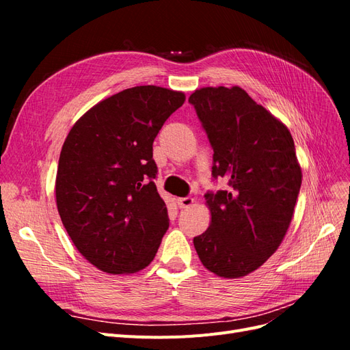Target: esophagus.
Masks as SVG:
<instances>
[{"label":"esophagus","instance_id":"34e87169","mask_svg":"<svg viewBox=\"0 0 350 350\" xmlns=\"http://www.w3.org/2000/svg\"><path fill=\"white\" fill-rule=\"evenodd\" d=\"M176 203H178V206L181 207V208H187V207H189V206H193V203H194V198H191V197L176 198Z\"/></svg>","mask_w":350,"mask_h":350}]
</instances>
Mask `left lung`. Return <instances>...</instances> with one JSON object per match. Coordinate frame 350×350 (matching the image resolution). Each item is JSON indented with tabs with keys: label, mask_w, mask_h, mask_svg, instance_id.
<instances>
[{
	"label": "left lung",
	"mask_w": 350,
	"mask_h": 350,
	"mask_svg": "<svg viewBox=\"0 0 350 350\" xmlns=\"http://www.w3.org/2000/svg\"><path fill=\"white\" fill-rule=\"evenodd\" d=\"M193 105L211 149V176L228 189L204 194L211 221L194 238L203 266L225 279L247 276L271 257L293 216L302 172L283 122L238 88H203Z\"/></svg>",
	"instance_id": "1"
}]
</instances>
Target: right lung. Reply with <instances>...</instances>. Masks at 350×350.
Segmentation results:
<instances>
[{
  "instance_id": "obj_1",
  "label": "right lung",
  "mask_w": 350,
  "mask_h": 350,
  "mask_svg": "<svg viewBox=\"0 0 350 350\" xmlns=\"http://www.w3.org/2000/svg\"><path fill=\"white\" fill-rule=\"evenodd\" d=\"M184 102L183 92L125 89L84 113L62 146L58 213L81 256L105 273L139 271L161 245L169 217L153 181V142Z\"/></svg>"
}]
</instances>
